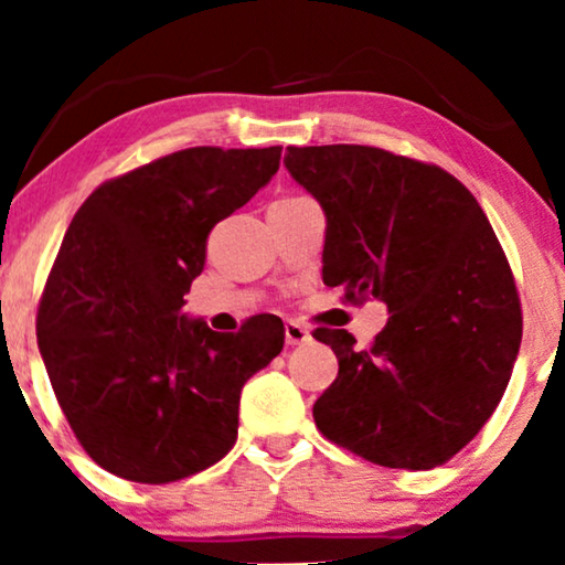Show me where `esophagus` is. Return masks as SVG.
I'll list each match as a JSON object with an SVG mask.
<instances>
[{"instance_id":"1","label":"esophagus","mask_w":565,"mask_h":565,"mask_svg":"<svg viewBox=\"0 0 565 565\" xmlns=\"http://www.w3.org/2000/svg\"><path fill=\"white\" fill-rule=\"evenodd\" d=\"M285 342H288L290 347L311 342V331H308L306 327H300V323H296V321H288L285 323Z\"/></svg>"}]
</instances>
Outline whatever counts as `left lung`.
<instances>
[{
	"instance_id": "obj_1",
	"label": "left lung",
	"mask_w": 565,
	"mask_h": 565,
	"mask_svg": "<svg viewBox=\"0 0 565 565\" xmlns=\"http://www.w3.org/2000/svg\"><path fill=\"white\" fill-rule=\"evenodd\" d=\"M285 167L327 215L323 282L391 313L367 350L344 329L313 331L339 360L316 427L385 468L450 460L499 406L522 342L489 218L445 169L373 146H288Z\"/></svg>"
}]
</instances>
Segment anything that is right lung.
I'll list each match as a JSON object with an SVG mask.
<instances>
[{
  "label": "right lung",
  "mask_w": 565,
  "mask_h": 565,
  "mask_svg": "<svg viewBox=\"0 0 565 565\" xmlns=\"http://www.w3.org/2000/svg\"><path fill=\"white\" fill-rule=\"evenodd\" d=\"M280 151L169 153L105 182L68 223L38 347L76 439L110 473L180 481L234 447L242 388L280 354L282 321L218 334L182 306L211 228L273 180Z\"/></svg>",
  "instance_id": "obj_1"
}]
</instances>
